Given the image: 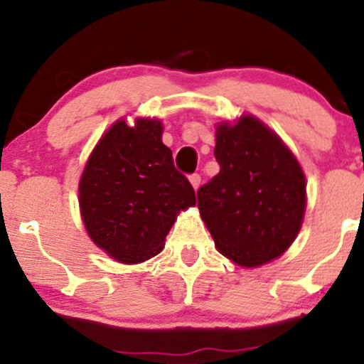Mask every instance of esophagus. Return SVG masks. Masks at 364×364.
Wrapping results in <instances>:
<instances>
[{
	"mask_svg": "<svg viewBox=\"0 0 364 364\" xmlns=\"http://www.w3.org/2000/svg\"><path fill=\"white\" fill-rule=\"evenodd\" d=\"M190 183H191V186L195 188V190H198V186H200V183H202V178H200V174H191L190 176Z\"/></svg>",
	"mask_w": 364,
	"mask_h": 364,
	"instance_id": "34e87169",
	"label": "esophagus"
}]
</instances>
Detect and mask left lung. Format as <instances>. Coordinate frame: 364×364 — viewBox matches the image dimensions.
I'll return each mask as SVG.
<instances>
[{
    "label": "left lung",
    "instance_id": "obj_1",
    "mask_svg": "<svg viewBox=\"0 0 364 364\" xmlns=\"http://www.w3.org/2000/svg\"><path fill=\"white\" fill-rule=\"evenodd\" d=\"M214 156L219 174L196 196L217 250L241 267L281 257L298 236L306 207L299 162L255 116L220 123Z\"/></svg>",
    "mask_w": 364,
    "mask_h": 364
}]
</instances>
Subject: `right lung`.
<instances>
[{
    "label": "right lung",
    "instance_id": "right-lung-1",
    "mask_svg": "<svg viewBox=\"0 0 364 364\" xmlns=\"http://www.w3.org/2000/svg\"><path fill=\"white\" fill-rule=\"evenodd\" d=\"M159 119L116 121L95 145L80 178V212L90 240L121 263H140L164 248L179 210L196 203L174 168Z\"/></svg>",
    "mask_w": 364,
    "mask_h": 364
}]
</instances>
